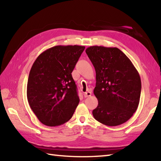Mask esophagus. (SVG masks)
<instances>
[{
	"instance_id": "esophagus-1",
	"label": "esophagus",
	"mask_w": 161,
	"mask_h": 161,
	"mask_svg": "<svg viewBox=\"0 0 161 161\" xmlns=\"http://www.w3.org/2000/svg\"><path fill=\"white\" fill-rule=\"evenodd\" d=\"M91 95V92L90 91H87L86 93H84V97H90Z\"/></svg>"
}]
</instances>
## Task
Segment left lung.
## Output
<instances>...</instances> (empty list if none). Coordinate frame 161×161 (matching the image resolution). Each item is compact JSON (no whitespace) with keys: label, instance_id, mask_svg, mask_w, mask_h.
Returning <instances> with one entry per match:
<instances>
[{"label":"left lung","instance_id":"left-lung-1","mask_svg":"<svg viewBox=\"0 0 161 161\" xmlns=\"http://www.w3.org/2000/svg\"><path fill=\"white\" fill-rule=\"evenodd\" d=\"M96 73L93 93L98 105L94 118L107 126H118L132 117L137 110L141 80L137 70L117 47L91 46L86 50Z\"/></svg>","mask_w":161,"mask_h":161}]
</instances>
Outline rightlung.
Here are the masks:
<instances>
[{"label":"right lung","mask_w":161,"mask_h":161,"mask_svg":"<svg viewBox=\"0 0 161 161\" xmlns=\"http://www.w3.org/2000/svg\"><path fill=\"white\" fill-rule=\"evenodd\" d=\"M81 46H57L36 58L30 70L27 97L34 114L46 126L63 125L72 118L80 102L72 77Z\"/></svg>","instance_id":"obj_1"}]
</instances>
